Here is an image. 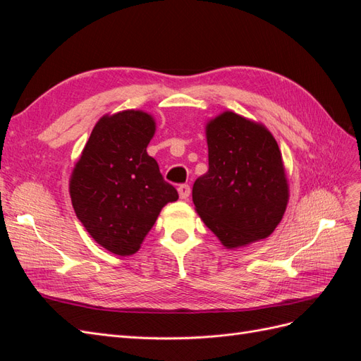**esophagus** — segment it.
Listing matches in <instances>:
<instances>
[{"label": "esophagus", "mask_w": 361, "mask_h": 361, "mask_svg": "<svg viewBox=\"0 0 361 361\" xmlns=\"http://www.w3.org/2000/svg\"><path fill=\"white\" fill-rule=\"evenodd\" d=\"M178 192H179V197H180L182 200H187V199L190 197V192H191V190H190V187H188L187 183H183V185H179Z\"/></svg>", "instance_id": "esophagus-1"}]
</instances>
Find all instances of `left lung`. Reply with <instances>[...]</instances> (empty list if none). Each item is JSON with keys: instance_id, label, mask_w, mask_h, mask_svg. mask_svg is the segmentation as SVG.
Wrapping results in <instances>:
<instances>
[{"instance_id": "1", "label": "left lung", "mask_w": 361, "mask_h": 361, "mask_svg": "<svg viewBox=\"0 0 361 361\" xmlns=\"http://www.w3.org/2000/svg\"><path fill=\"white\" fill-rule=\"evenodd\" d=\"M209 170L194 182L202 221L226 248L268 238L289 202V183L276 138L265 125L223 111L204 128Z\"/></svg>"}]
</instances>
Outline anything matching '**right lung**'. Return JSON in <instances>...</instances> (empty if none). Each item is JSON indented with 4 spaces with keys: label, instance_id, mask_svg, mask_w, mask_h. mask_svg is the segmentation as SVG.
Instances as JSON below:
<instances>
[{
    "label": "right lung",
    "instance_id": "add662e5",
    "mask_svg": "<svg viewBox=\"0 0 361 361\" xmlns=\"http://www.w3.org/2000/svg\"><path fill=\"white\" fill-rule=\"evenodd\" d=\"M157 122L141 110L102 116L69 180L76 216L94 241L118 256L137 253L164 206L179 199L147 155Z\"/></svg>",
    "mask_w": 361,
    "mask_h": 361
}]
</instances>
